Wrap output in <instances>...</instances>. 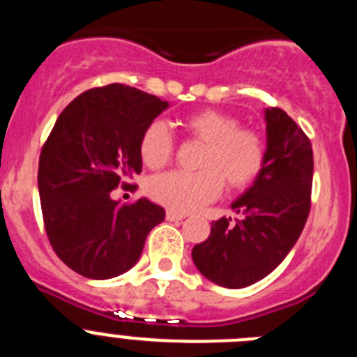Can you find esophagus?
<instances>
[{
  "label": "esophagus",
  "instance_id": "1",
  "mask_svg": "<svg viewBox=\"0 0 357 357\" xmlns=\"http://www.w3.org/2000/svg\"><path fill=\"white\" fill-rule=\"evenodd\" d=\"M185 214L184 213H176V211H166V220L168 222H181V220H184Z\"/></svg>",
  "mask_w": 357,
  "mask_h": 357
}]
</instances>
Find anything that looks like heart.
<instances>
[{
    "label": "heart",
    "mask_w": 357,
    "mask_h": 357,
    "mask_svg": "<svg viewBox=\"0 0 357 357\" xmlns=\"http://www.w3.org/2000/svg\"><path fill=\"white\" fill-rule=\"evenodd\" d=\"M185 134L202 143L198 172H168L151 176L146 191L151 198L176 213L200 209L229 189H243L259 176L266 160L263 135L239 127V119L222 110L206 109L182 119ZM175 151L172 132L162 121H151L141 134V159L150 168L168 164Z\"/></svg>",
    "instance_id": "b5f03b06"
}]
</instances>
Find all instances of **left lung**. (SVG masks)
Instances as JSON below:
<instances>
[{"instance_id": "8db88e82", "label": "left lung", "mask_w": 357, "mask_h": 357, "mask_svg": "<svg viewBox=\"0 0 357 357\" xmlns=\"http://www.w3.org/2000/svg\"><path fill=\"white\" fill-rule=\"evenodd\" d=\"M266 160L254 184L232 204L234 225L220 218L195 245L193 263L214 284L238 289L272 273L301 236L311 209L313 148L282 109L264 110Z\"/></svg>"}]
</instances>
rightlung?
<instances>
[{
	"instance_id": "1",
	"label": "right lung",
	"mask_w": 357,
	"mask_h": 357,
	"mask_svg": "<svg viewBox=\"0 0 357 357\" xmlns=\"http://www.w3.org/2000/svg\"><path fill=\"white\" fill-rule=\"evenodd\" d=\"M166 109L168 102L135 87H96L62 110L44 143L37 182L46 234L62 263L87 279L128 272L166 216L148 198H112L141 173V134Z\"/></svg>"
}]
</instances>
